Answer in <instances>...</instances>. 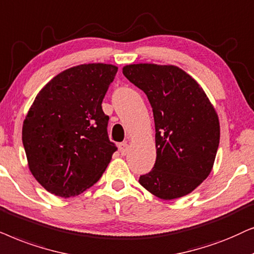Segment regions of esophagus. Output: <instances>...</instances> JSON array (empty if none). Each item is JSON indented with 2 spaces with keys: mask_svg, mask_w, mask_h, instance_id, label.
I'll return each mask as SVG.
<instances>
[{
  "mask_svg": "<svg viewBox=\"0 0 254 254\" xmlns=\"http://www.w3.org/2000/svg\"><path fill=\"white\" fill-rule=\"evenodd\" d=\"M120 152L122 155H125L129 152V145H127V143H121L120 144Z\"/></svg>",
  "mask_w": 254,
  "mask_h": 254,
  "instance_id": "obj_1",
  "label": "esophagus"
}]
</instances>
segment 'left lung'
Segmentation results:
<instances>
[{
	"instance_id": "left-lung-1",
	"label": "left lung",
	"mask_w": 254,
	"mask_h": 254,
	"mask_svg": "<svg viewBox=\"0 0 254 254\" xmlns=\"http://www.w3.org/2000/svg\"><path fill=\"white\" fill-rule=\"evenodd\" d=\"M123 74L146 94L155 125L157 159L139 184L162 200L191 192L210 174L219 144L217 114L203 89L177 66L137 64Z\"/></svg>"
}]
</instances>
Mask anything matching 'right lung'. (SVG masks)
<instances>
[{
    "instance_id": "right-lung-1",
    "label": "right lung",
    "mask_w": 254,
    "mask_h": 254,
    "mask_svg": "<svg viewBox=\"0 0 254 254\" xmlns=\"http://www.w3.org/2000/svg\"><path fill=\"white\" fill-rule=\"evenodd\" d=\"M117 73L107 64L64 70L37 95L22 140L36 180L62 197L79 195L100 180L117 151L108 136L102 101Z\"/></svg>"
}]
</instances>
